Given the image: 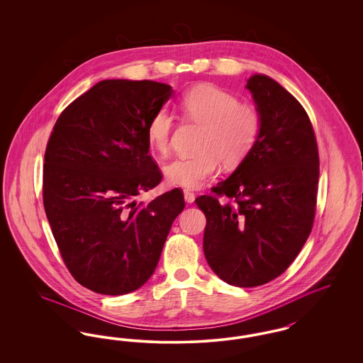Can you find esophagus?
Segmentation results:
<instances>
[{
  "instance_id": "esophagus-1",
  "label": "esophagus",
  "mask_w": 363,
  "mask_h": 363,
  "mask_svg": "<svg viewBox=\"0 0 363 363\" xmlns=\"http://www.w3.org/2000/svg\"><path fill=\"white\" fill-rule=\"evenodd\" d=\"M184 197H185V201L186 203H193L194 201V199H196V194L189 189L184 190Z\"/></svg>"
}]
</instances>
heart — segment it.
Here are the masks:
<instances>
[{
	"instance_id": "b5f03b06",
	"label": "heart",
	"mask_w": 363,
	"mask_h": 363,
	"mask_svg": "<svg viewBox=\"0 0 363 363\" xmlns=\"http://www.w3.org/2000/svg\"><path fill=\"white\" fill-rule=\"evenodd\" d=\"M179 111L188 121L203 126L196 155L182 156L164 167L166 179L175 186L196 189L216 173L219 163L237 167L252 152L261 133L259 110L219 86L203 84L188 91L179 101ZM173 116L162 108L151 117L147 138L152 151L166 156L170 151Z\"/></svg>"
}]
</instances>
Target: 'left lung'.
<instances>
[{
	"label": "left lung",
	"mask_w": 363,
	"mask_h": 363,
	"mask_svg": "<svg viewBox=\"0 0 363 363\" xmlns=\"http://www.w3.org/2000/svg\"><path fill=\"white\" fill-rule=\"evenodd\" d=\"M246 88L261 116V133L235 172L200 196L204 255L211 269L237 287L281 275L311 234L320 175L311 120L274 79L253 74ZM227 196L220 203L216 196Z\"/></svg>",
	"instance_id": "8db88e82"
}]
</instances>
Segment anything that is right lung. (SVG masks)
<instances>
[{
	"mask_svg": "<svg viewBox=\"0 0 363 363\" xmlns=\"http://www.w3.org/2000/svg\"><path fill=\"white\" fill-rule=\"evenodd\" d=\"M173 88L150 80H102L61 113L43 166V206L72 277L91 291L123 295L154 274L174 219L173 189L135 197L162 181L147 126Z\"/></svg>",
	"mask_w": 363,
	"mask_h": 363,
	"instance_id": "1",
	"label": "right lung"
}]
</instances>
